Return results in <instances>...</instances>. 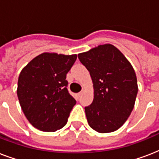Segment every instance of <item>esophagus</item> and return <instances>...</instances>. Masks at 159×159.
<instances>
[{"instance_id": "obj_1", "label": "esophagus", "mask_w": 159, "mask_h": 159, "mask_svg": "<svg viewBox=\"0 0 159 159\" xmlns=\"http://www.w3.org/2000/svg\"><path fill=\"white\" fill-rule=\"evenodd\" d=\"M82 92H80L77 95H78V97H81V96H82Z\"/></svg>"}]
</instances>
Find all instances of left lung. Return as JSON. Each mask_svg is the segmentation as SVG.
<instances>
[{"instance_id":"left-lung-1","label":"left lung","mask_w":159,"mask_h":159,"mask_svg":"<svg viewBox=\"0 0 159 159\" xmlns=\"http://www.w3.org/2000/svg\"><path fill=\"white\" fill-rule=\"evenodd\" d=\"M93 82L94 99L85 107L87 122L99 133L123 125L133 111L138 84L132 65L112 44L99 45L78 54Z\"/></svg>"}]
</instances>
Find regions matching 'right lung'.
<instances>
[{
    "instance_id": "add662e5",
    "label": "right lung",
    "mask_w": 159,
    "mask_h": 159,
    "mask_svg": "<svg viewBox=\"0 0 159 159\" xmlns=\"http://www.w3.org/2000/svg\"><path fill=\"white\" fill-rule=\"evenodd\" d=\"M76 59V54L43 53L20 72V105L30 123L39 130L54 132L67 124L77 102L68 92L66 77Z\"/></svg>"
}]
</instances>
